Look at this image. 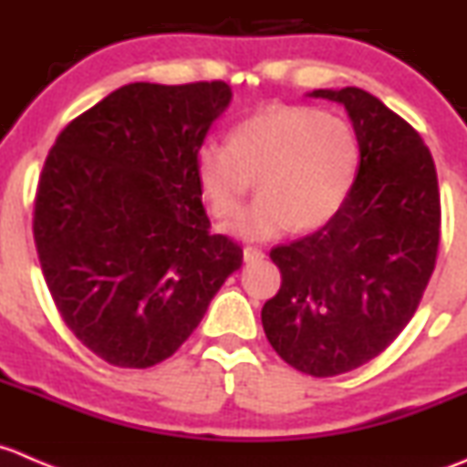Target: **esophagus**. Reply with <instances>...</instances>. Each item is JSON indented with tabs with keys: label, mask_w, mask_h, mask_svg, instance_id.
I'll use <instances>...</instances> for the list:
<instances>
[{
	"label": "esophagus",
	"mask_w": 467,
	"mask_h": 467,
	"mask_svg": "<svg viewBox=\"0 0 467 467\" xmlns=\"http://www.w3.org/2000/svg\"><path fill=\"white\" fill-rule=\"evenodd\" d=\"M265 256V254H263V249H258V247H252V244H247V247L243 249V258L247 263H254V261H261V258Z\"/></svg>",
	"instance_id": "obj_1"
}]
</instances>
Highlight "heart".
<instances>
[{"instance_id":"b5f03b06","label":"heart","mask_w":467,"mask_h":467,"mask_svg":"<svg viewBox=\"0 0 467 467\" xmlns=\"http://www.w3.org/2000/svg\"><path fill=\"white\" fill-rule=\"evenodd\" d=\"M195 170L220 220L238 213L256 182L261 195L234 229L247 240H267L290 227L311 232L338 213L358 172V140L340 115L275 104L235 122L229 142L206 140Z\"/></svg>"}]
</instances>
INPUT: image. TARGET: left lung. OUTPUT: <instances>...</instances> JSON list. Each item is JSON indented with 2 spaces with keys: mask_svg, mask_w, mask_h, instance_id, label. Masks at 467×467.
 I'll list each match as a JSON object with an SVG mask.
<instances>
[{
  "mask_svg": "<svg viewBox=\"0 0 467 467\" xmlns=\"http://www.w3.org/2000/svg\"><path fill=\"white\" fill-rule=\"evenodd\" d=\"M352 119L361 165L338 213L270 258L281 288L261 311L295 370L334 377L379 357L413 317L436 267L441 192L420 133L361 88L313 90Z\"/></svg>",
  "mask_w": 467,
  "mask_h": 467,
  "instance_id": "1",
  "label": "left lung"
}]
</instances>
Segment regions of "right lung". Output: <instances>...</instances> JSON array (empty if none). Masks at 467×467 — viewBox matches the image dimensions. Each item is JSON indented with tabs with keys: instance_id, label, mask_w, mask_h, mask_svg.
<instances>
[{
	"instance_id": "right-lung-1",
	"label": "right lung",
	"mask_w": 467,
	"mask_h": 467,
	"mask_svg": "<svg viewBox=\"0 0 467 467\" xmlns=\"http://www.w3.org/2000/svg\"><path fill=\"white\" fill-rule=\"evenodd\" d=\"M229 101L224 81L129 83L49 150L34 206L40 267L72 334L110 366L172 357L243 265V249L211 234L195 170Z\"/></svg>"
}]
</instances>
